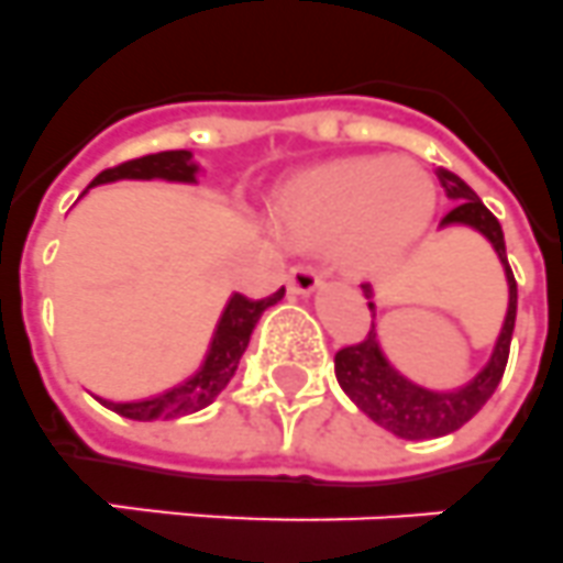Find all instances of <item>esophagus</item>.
Wrapping results in <instances>:
<instances>
[{"instance_id": "1", "label": "esophagus", "mask_w": 563, "mask_h": 563, "mask_svg": "<svg viewBox=\"0 0 563 563\" xmlns=\"http://www.w3.org/2000/svg\"><path fill=\"white\" fill-rule=\"evenodd\" d=\"M318 286H320V274L311 266H295L289 268V274H286V289H289L291 295L306 297L318 289Z\"/></svg>"}]
</instances>
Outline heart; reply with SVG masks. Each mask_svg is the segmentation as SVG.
Returning <instances> with one entry per match:
<instances>
[{
    "label": "heart",
    "instance_id": "heart-1",
    "mask_svg": "<svg viewBox=\"0 0 563 563\" xmlns=\"http://www.w3.org/2000/svg\"><path fill=\"white\" fill-rule=\"evenodd\" d=\"M434 211L429 174L412 163L352 159L295 179L274 200V223L303 243L338 238L352 272L384 274L423 238Z\"/></svg>",
    "mask_w": 563,
    "mask_h": 563
}]
</instances>
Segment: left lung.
Listing matches in <instances>:
<instances>
[{"label": "left lung", "mask_w": 563, "mask_h": 563, "mask_svg": "<svg viewBox=\"0 0 563 563\" xmlns=\"http://www.w3.org/2000/svg\"><path fill=\"white\" fill-rule=\"evenodd\" d=\"M434 174L441 179L446 197L455 202V209L441 220V229L466 225V229H475L489 240V245L498 254L500 266H504V274H507L509 303L507 318H504V325H500V334L495 340V349L486 366L472 377L470 384L457 386V389H427V386L415 384L406 375H400L386 357L380 340H377L375 303H369V334L334 354V375H338L340 389L346 391L366 418L375 420L377 427L389 429L391 434L406 438V441L450 434L481 412V406L493 398V391L498 389L504 369H507L515 311H518V286H515L512 268H509L507 243H504L500 223L495 220L493 211L478 200V194L472 191L457 174H452L450 168H438ZM363 291H366V297H372V286H363Z\"/></svg>", "instance_id": "left-lung-1"}]
</instances>
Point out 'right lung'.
Here are the masks:
<instances>
[{
  "mask_svg": "<svg viewBox=\"0 0 563 563\" xmlns=\"http://www.w3.org/2000/svg\"><path fill=\"white\" fill-rule=\"evenodd\" d=\"M200 165L194 163L191 151H159V154H148V157L129 159V163L113 165L102 174L93 177L91 186H102V183H117V179H165V183H197ZM88 186V188H91ZM286 289L274 291L272 297L254 300L245 295H231L225 303L223 314L217 320V329L211 334L209 352L206 361L200 363V369L194 372L188 380L165 389L163 395L145 400H106L97 398L99 404L108 406L111 412L122 415L131 420H172L183 418V415L200 412L209 404H214L217 395L229 386V380L238 372V363L243 357L249 338H252L254 325H257L260 314L274 306Z\"/></svg>",
  "mask_w": 563,
  "mask_h": 563,
  "instance_id": "add662e5",
  "label": "right lung"
}]
</instances>
